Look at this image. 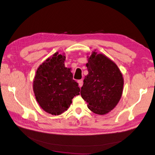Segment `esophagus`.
Wrapping results in <instances>:
<instances>
[{"label": "esophagus", "mask_w": 155, "mask_h": 155, "mask_svg": "<svg viewBox=\"0 0 155 155\" xmlns=\"http://www.w3.org/2000/svg\"><path fill=\"white\" fill-rule=\"evenodd\" d=\"M78 82L79 87H81L83 86V81L82 79H80V80H78Z\"/></svg>", "instance_id": "esophagus-1"}]
</instances>
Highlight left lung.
<instances>
[{
    "label": "left lung",
    "instance_id": "1",
    "mask_svg": "<svg viewBox=\"0 0 155 155\" xmlns=\"http://www.w3.org/2000/svg\"><path fill=\"white\" fill-rule=\"evenodd\" d=\"M88 74L83 80L81 96L94 113L105 114L118 104L124 87L117 65L103 54L93 52L86 64Z\"/></svg>",
    "mask_w": 155,
    "mask_h": 155
}]
</instances>
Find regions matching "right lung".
<instances>
[{
  "mask_svg": "<svg viewBox=\"0 0 155 155\" xmlns=\"http://www.w3.org/2000/svg\"><path fill=\"white\" fill-rule=\"evenodd\" d=\"M65 58L55 53L40 65L33 85L37 101L45 111L52 115L67 110L72 98L80 92L70 69L64 67Z\"/></svg>",
  "mask_w": 155,
  "mask_h": 155,
  "instance_id": "1",
  "label": "right lung"
}]
</instances>
